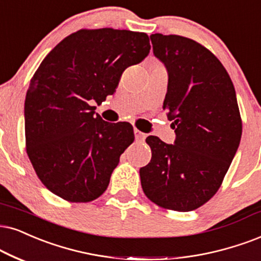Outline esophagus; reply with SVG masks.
I'll return each instance as SVG.
<instances>
[{
  "label": "esophagus",
  "mask_w": 261,
  "mask_h": 261,
  "mask_svg": "<svg viewBox=\"0 0 261 261\" xmlns=\"http://www.w3.org/2000/svg\"><path fill=\"white\" fill-rule=\"evenodd\" d=\"M134 134H135V138H136V141H138V142H143L144 140H146V134L141 133V131L137 130V128H135Z\"/></svg>",
  "instance_id": "esophagus-1"
}]
</instances>
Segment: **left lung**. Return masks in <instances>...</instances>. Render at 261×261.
<instances>
[{
    "mask_svg": "<svg viewBox=\"0 0 261 261\" xmlns=\"http://www.w3.org/2000/svg\"><path fill=\"white\" fill-rule=\"evenodd\" d=\"M150 41L169 75L164 108L176 138L147 137L151 159L141 167V184L154 203L189 212L218 191L240 146L235 88L222 62L193 39L154 34Z\"/></svg>",
    "mask_w": 261,
    "mask_h": 261,
    "instance_id": "left-lung-1",
    "label": "left lung"
}]
</instances>
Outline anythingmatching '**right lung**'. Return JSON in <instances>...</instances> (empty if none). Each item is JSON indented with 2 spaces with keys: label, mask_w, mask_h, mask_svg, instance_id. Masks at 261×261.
Segmentation results:
<instances>
[{
  "label": "right lung",
  "mask_w": 261,
  "mask_h": 261,
  "mask_svg": "<svg viewBox=\"0 0 261 261\" xmlns=\"http://www.w3.org/2000/svg\"><path fill=\"white\" fill-rule=\"evenodd\" d=\"M149 37L127 30H81L49 53L25 98L26 150L41 182L72 202H89L107 189L120 155L134 142L128 123L96 114L128 66L148 57Z\"/></svg>",
  "instance_id": "obj_1"
}]
</instances>
